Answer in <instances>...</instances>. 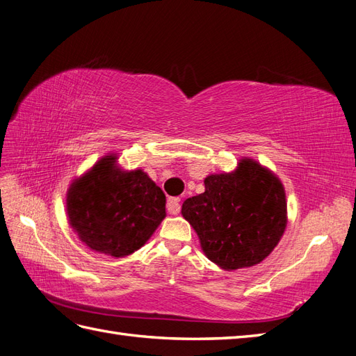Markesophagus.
<instances>
[{
    "instance_id": "34e87169",
    "label": "esophagus",
    "mask_w": 356,
    "mask_h": 356,
    "mask_svg": "<svg viewBox=\"0 0 356 356\" xmlns=\"http://www.w3.org/2000/svg\"><path fill=\"white\" fill-rule=\"evenodd\" d=\"M167 211L171 216H177L180 212V198L179 197H170L167 202Z\"/></svg>"
}]
</instances>
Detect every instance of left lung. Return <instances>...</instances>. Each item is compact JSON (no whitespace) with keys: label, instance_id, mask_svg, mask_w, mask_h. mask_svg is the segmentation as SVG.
<instances>
[{"label":"left lung","instance_id":"left-lung-1","mask_svg":"<svg viewBox=\"0 0 356 356\" xmlns=\"http://www.w3.org/2000/svg\"><path fill=\"white\" fill-rule=\"evenodd\" d=\"M181 216L195 230L206 258L220 268L253 267L285 232V188L271 170L243 158L234 171L206 177L204 193L186 198Z\"/></svg>","mask_w":356,"mask_h":356}]
</instances>
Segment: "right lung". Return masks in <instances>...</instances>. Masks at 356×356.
Instances as JSON below:
<instances>
[{
    "label": "right lung",
    "mask_w": 356,
    "mask_h": 356,
    "mask_svg": "<svg viewBox=\"0 0 356 356\" xmlns=\"http://www.w3.org/2000/svg\"><path fill=\"white\" fill-rule=\"evenodd\" d=\"M66 216L90 250L124 258L140 249L167 216L165 194L143 170H124L118 154L97 161L66 193Z\"/></svg>",
    "instance_id": "obj_1"
}]
</instances>
